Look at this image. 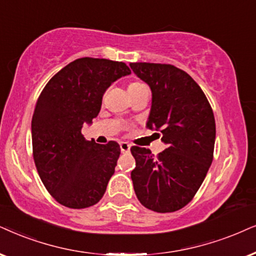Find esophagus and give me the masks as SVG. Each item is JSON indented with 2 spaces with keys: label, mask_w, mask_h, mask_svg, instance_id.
<instances>
[{
  "label": "esophagus",
  "mask_w": 256,
  "mask_h": 256,
  "mask_svg": "<svg viewBox=\"0 0 256 256\" xmlns=\"http://www.w3.org/2000/svg\"><path fill=\"white\" fill-rule=\"evenodd\" d=\"M130 148H131V145L128 143H125V142H122L120 143V151L122 152V154L130 151Z\"/></svg>",
  "instance_id": "1"
}]
</instances>
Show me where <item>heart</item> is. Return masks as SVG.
I'll list each match as a JSON object with an SVG mask.
<instances>
[{
	"label": "heart",
	"instance_id": "1",
	"mask_svg": "<svg viewBox=\"0 0 256 256\" xmlns=\"http://www.w3.org/2000/svg\"><path fill=\"white\" fill-rule=\"evenodd\" d=\"M142 87H144L143 84H140V82H131L130 85L128 86V93H131V92H134V90H137L139 88H142Z\"/></svg>",
	"mask_w": 256,
	"mask_h": 256
}]
</instances>
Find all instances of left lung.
Masks as SVG:
<instances>
[{
	"label": "left lung",
	"mask_w": 256,
	"mask_h": 256,
	"mask_svg": "<svg viewBox=\"0 0 256 256\" xmlns=\"http://www.w3.org/2000/svg\"><path fill=\"white\" fill-rule=\"evenodd\" d=\"M130 67L152 92L146 126L160 131L166 144L158 156L148 148H131L134 192L145 208L176 212L194 198L212 166L214 113L203 90L184 70L166 64L134 62Z\"/></svg>",
	"instance_id": "8db88e82"
}]
</instances>
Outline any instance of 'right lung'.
Here are the masks:
<instances>
[{
  "label": "right lung",
  "instance_id": "add662e5",
  "mask_svg": "<svg viewBox=\"0 0 256 256\" xmlns=\"http://www.w3.org/2000/svg\"><path fill=\"white\" fill-rule=\"evenodd\" d=\"M128 74L124 62L82 58L42 90L32 119L33 157L42 183L60 204L88 208L104 196L120 146L86 140L82 128L98 116L111 84Z\"/></svg>",
  "mask_w": 256,
  "mask_h": 256
}]
</instances>
